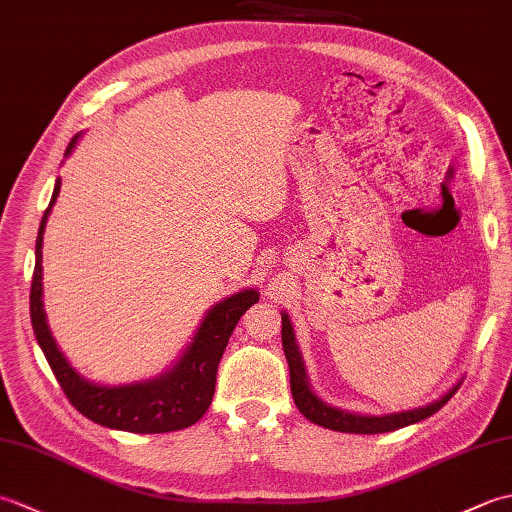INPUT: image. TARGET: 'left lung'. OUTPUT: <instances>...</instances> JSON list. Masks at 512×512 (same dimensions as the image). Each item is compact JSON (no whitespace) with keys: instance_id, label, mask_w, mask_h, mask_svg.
<instances>
[{"instance_id":"obj_1","label":"left lung","mask_w":512,"mask_h":512,"mask_svg":"<svg viewBox=\"0 0 512 512\" xmlns=\"http://www.w3.org/2000/svg\"><path fill=\"white\" fill-rule=\"evenodd\" d=\"M281 343H284L286 361L290 367V391L292 398H295L297 409L306 416L310 422L319 424V427L332 429V431H343V433H387L407 427V424L420 422L424 418L433 416V413L440 411L451 396L458 391L460 383L453 385L447 394L438 398L431 405H424L418 409L409 411H398V413H387V416H361V413H350L339 407H332L328 402H323L314 391L310 389L306 367H303L299 347L295 341V332H292V325L286 312H281Z\"/></svg>"}]
</instances>
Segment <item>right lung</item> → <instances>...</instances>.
Here are the masks:
<instances>
[{
	"instance_id": "obj_1",
	"label": "right lung",
	"mask_w": 512,
	"mask_h": 512,
	"mask_svg": "<svg viewBox=\"0 0 512 512\" xmlns=\"http://www.w3.org/2000/svg\"><path fill=\"white\" fill-rule=\"evenodd\" d=\"M81 134H76L65 158H68ZM61 189V180L54 182V191L46 213L41 217L37 246H35V273H32L30 286V321L35 330L37 343L46 354V361L57 376L63 394L68 396L72 407L81 411L85 418L110 429H121L129 433H167L187 429L198 422L206 409H209L215 394V376L217 365L226 350V343L231 339L239 317L259 301V292L248 288L231 295L228 299L215 303L206 312L198 332L187 350L171 369L156 378L140 380L129 385H96L85 380L76 369L68 363V358L61 354L57 341L52 339L46 312H43V268H41V248L46 222L54 202Z\"/></svg>"
}]
</instances>
